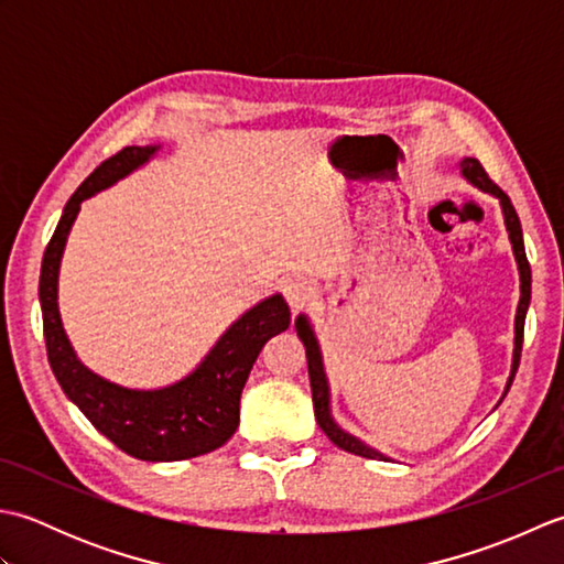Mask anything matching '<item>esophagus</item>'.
I'll use <instances>...</instances> for the list:
<instances>
[{
    "label": "esophagus",
    "instance_id": "1",
    "mask_svg": "<svg viewBox=\"0 0 564 564\" xmlns=\"http://www.w3.org/2000/svg\"><path fill=\"white\" fill-rule=\"evenodd\" d=\"M281 291H283L285 303H289L293 310H301L305 303L313 301V295H315L313 283L303 279V275H293V279L283 281Z\"/></svg>",
    "mask_w": 564,
    "mask_h": 564
}]
</instances>
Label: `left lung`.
<instances>
[{"label": "left lung", "instance_id": "8db88e82", "mask_svg": "<svg viewBox=\"0 0 564 564\" xmlns=\"http://www.w3.org/2000/svg\"><path fill=\"white\" fill-rule=\"evenodd\" d=\"M460 172L463 176L470 182L473 186L482 188L485 194H492L499 198L501 203V210H505V223H507V230H509V239H511V249H513V257H517L519 263V275H521V301L517 307V322H513V361H511V376L507 380V390L509 392L513 376H517L519 370V361H521V346H523V322H525V310H529L531 303V263L525 259V249H523V232H521V223H519V215L513 210L509 196L501 191L492 178L487 176V172L482 170V164L477 162L475 158H465L460 162ZM295 332L301 341L305 344V356H307V373H310V388H313V404H315V419L319 429L325 431L327 438L334 443V446H339L346 453H354V455H361V458H370V460H388V455L378 453L376 448L366 446L361 438H356L351 434H346V431L334 422L332 412H329V382L325 376V366H322V354H319V344L313 327H310V322L305 315H301L295 319Z\"/></svg>", "mask_w": 564, "mask_h": 564}]
</instances>
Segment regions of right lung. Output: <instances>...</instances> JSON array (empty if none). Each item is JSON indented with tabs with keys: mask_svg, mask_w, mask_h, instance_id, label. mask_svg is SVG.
<instances>
[{
	"mask_svg": "<svg viewBox=\"0 0 564 564\" xmlns=\"http://www.w3.org/2000/svg\"><path fill=\"white\" fill-rule=\"evenodd\" d=\"M160 145L123 148L101 162L72 194L51 242L45 247L39 297L47 361L59 388L97 431L138 460L172 463L220 448L239 424V398L257 356L275 334L289 329L291 310L283 295H271L232 322L200 366L184 380L160 390H130L84 366L57 310V271L67 235L82 200L109 188L145 164Z\"/></svg>",
	"mask_w": 564,
	"mask_h": 564,
	"instance_id": "right-lung-1",
	"label": "right lung"
}]
</instances>
